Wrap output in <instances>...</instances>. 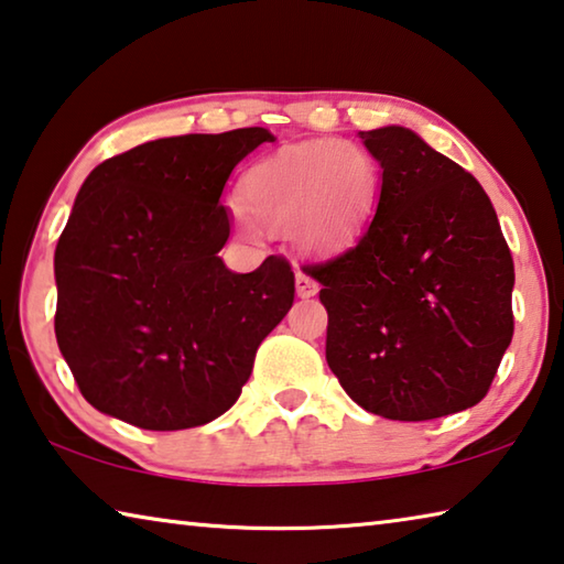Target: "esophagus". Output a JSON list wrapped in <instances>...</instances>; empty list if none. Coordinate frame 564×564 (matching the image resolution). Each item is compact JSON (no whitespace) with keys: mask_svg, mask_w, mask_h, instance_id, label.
I'll list each match as a JSON object with an SVG mask.
<instances>
[{"mask_svg":"<svg viewBox=\"0 0 564 564\" xmlns=\"http://www.w3.org/2000/svg\"><path fill=\"white\" fill-rule=\"evenodd\" d=\"M296 293L301 299H311V296H316L318 293V283L311 279L308 273H303V271H296Z\"/></svg>","mask_w":564,"mask_h":564,"instance_id":"34e87169","label":"esophagus"}]
</instances>
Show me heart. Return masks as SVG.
I'll list each match as a JSON object with an SVG mask.
<instances>
[{
    "label": "heart",
    "instance_id": "1",
    "mask_svg": "<svg viewBox=\"0 0 564 564\" xmlns=\"http://www.w3.org/2000/svg\"><path fill=\"white\" fill-rule=\"evenodd\" d=\"M381 195V165L369 150L341 140H311L256 163L240 181L246 210L271 230L296 226L308 250L351 243ZM243 220V213H236Z\"/></svg>",
    "mask_w": 564,
    "mask_h": 564
}]
</instances>
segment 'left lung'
<instances>
[{
  "label": "left lung",
  "mask_w": 564,
  "mask_h": 564,
  "mask_svg": "<svg viewBox=\"0 0 564 564\" xmlns=\"http://www.w3.org/2000/svg\"><path fill=\"white\" fill-rule=\"evenodd\" d=\"M381 163L371 226L308 271L326 361L361 409L426 422L479 404L514 334V263L485 187L406 128L359 132Z\"/></svg>",
  "instance_id": "1"
}]
</instances>
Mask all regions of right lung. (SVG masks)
Masks as SVG:
<instances>
[{"label":"right lung","instance_id":"obj_1","mask_svg":"<svg viewBox=\"0 0 564 564\" xmlns=\"http://www.w3.org/2000/svg\"><path fill=\"white\" fill-rule=\"evenodd\" d=\"M265 128L160 138L87 175L57 240V346L83 397L150 432L203 426L236 404L256 351L293 306L281 256L253 273L218 258L220 193Z\"/></svg>","mask_w":564,"mask_h":564}]
</instances>
